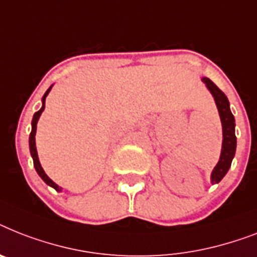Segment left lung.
Listing matches in <instances>:
<instances>
[{"mask_svg":"<svg viewBox=\"0 0 257 257\" xmlns=\"http://www.w3.org/2000/svg\"><path fill=\"white\" fill-rule=\"evenodd\" d=\"M208 91L211 92L215 100L216 107L219 110L220 121H222L223 128V144H222V153L216 166L211 173V183H218L222 181V178L227 174L228 169L231 168V162L235 156L236 150V136H235V117L231 113L230 103L227 96L216 87L214 83L208 78L202 79Z\"/></svg>","mask_w":257,"mask_h":257,"instance_id":"obj_1","label":"left lung"}]
</instances>
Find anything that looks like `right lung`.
I'll list each match as a JSON object with an SVG mask.
<instances>
[{
	"label": "right lung",
	"instance_id": "right-lung-1",
	"mask_svg": "<svg viewBox=\"0 0 257 257\" xmlns=\"http://www.w3.org/2000/svg\"><path fill=\"white\" fill-rule=\"evenodd\" d=\"M51 87H53V85H51ZM51 87H50V88L46 91V93L43 95V97H42V108L38 110V112H35V113H34V117H33V121H31V133H30V137H29V145H30L31 157H33V161H34V168H35V170H37V173L39 174V177H41V178L43 179V181H45V182L47 183L49 186L54 187L56 191H60V187L58 186L55 182H53V181H51V179L47 177V174L45 173V170L42 169L41 162H39V160H38V153H37V147H35V133H37V122H38L42 112H43V109H45L46 96L49 95Z\"/></svg>",
	"mask_w": 257,
	"mask_h": 257
}]
</instances>
